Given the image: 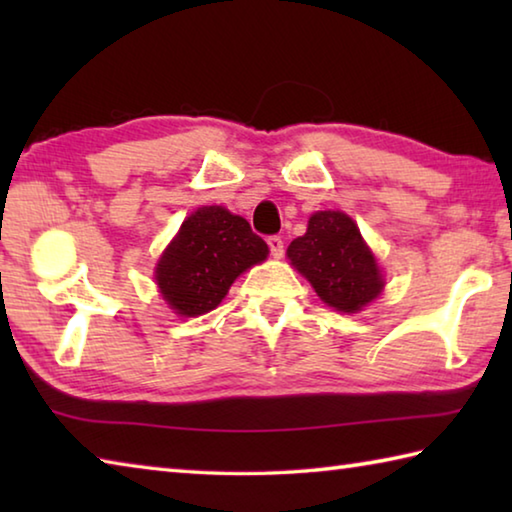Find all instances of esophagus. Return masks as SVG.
<instances>
[{
	"instance_id": "esophagus-1",
	"label": "esophagus",
	"mask_w": 512,
	"mask_h": 512,
	"mask_svg": "<svg viewBox=\"0 0 512 512\" xmlns=\"http://www.w3.org/2000/svg\"><path fill=\"white\" fill-rule=\"evenodd\" d=\"M266 244H268V248H271V255H273V257L280 259V257L284 255V241H282V237H277V235L268 237Z\"/></svg>"
}]
</instances>
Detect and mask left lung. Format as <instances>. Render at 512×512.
Listing matches in <instances>:
<instances>
[{
  "instance_id": "left-lung-1",
  "label": "left lung",
  "mask_w": 512,
  "mask_h": 512,
  "mask_svg": "<svg viewBox=\"0 0 512 512\" xmlns=\"http://www.w3.org/2000/svg\"><path fill=\"white\" fill-rule=\"evenodd\" d=\"M287 255L320 300L339 311L354 314L384 289L375 257L343 212H316L305 235L291 241Z\"/></svg>"
}]
</instances>
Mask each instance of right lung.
Instances as JSON below:
<instances>
[{
  "mask_svg": "<svg viewBox=\"0 0 512 512\" xmlns=\"http://www.w3.org/2000/svg\"><path fill=\"white\" fill-rule=\"evenodd\" d=\"M266 255V241L246 219L219 205L201 207L180 225L155 268V280L176 314L201 316L219 305L237 275Z\"/></svg>",
  "mask_w": 512,
  "mask_h": 512,
  "instance_id": "1",
  "label": "right lung"
}]
</instances>
